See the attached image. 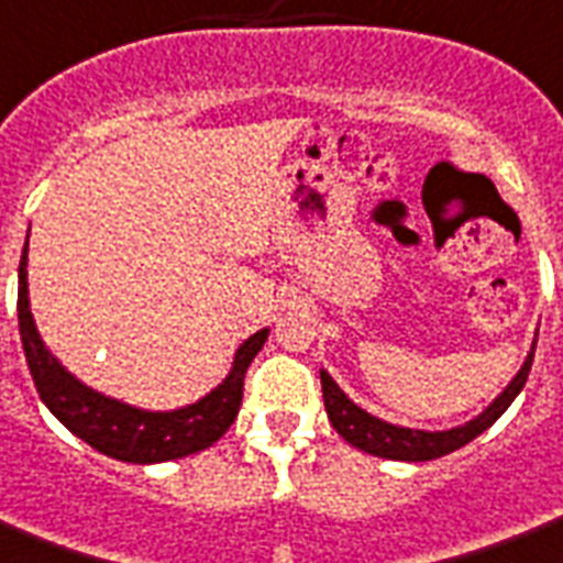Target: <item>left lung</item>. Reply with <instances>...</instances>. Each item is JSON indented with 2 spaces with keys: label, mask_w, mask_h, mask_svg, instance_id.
<instances>
[{
  "label": "left lung",
  "mask_w": 563,
  "mask_h": 563,
  "mask_svg": "<svg viewBox=\"0 0 563 563\" xmlns=\"http://www.w3.org/2000/svg\"><path fill=\"white\" fill-rule=\"evenodd\" d=\"M534 349H538V339L531 342V351L522 368L517 372V377L510 380L505 389H501L499 398H493V405L478 413L472 422L457 424V428H449V431H416V428H401V424L384 422L377 416L366 413L363 407H357L351 401L333 377L321 368V393H324V410H328L330 424L336 428V434L351 443L354 449L366 454H375V457H389V461H434V457H443V454L461 449V445L472 443L475 437L484 434L496 419H499L505 410L510 407V401L520 396V389L529 380L531 360H534Z\"/></svg>",
  "instance_id": "obj_1"
}]
</instances>
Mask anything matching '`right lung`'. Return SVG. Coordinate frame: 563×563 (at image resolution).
I'll return each instance as SVG.
<instances>
[{"label": "right lung", "instance_id": "1", "mask_svg": "<svg viewBox=\"0 0 563 563\" xmlns=\"http://www.w3.org/2000/svg\"><path fill=\"white\" fill-rule=\"evenodd\" d=\"M29 239H25L23 260H20V291H16V319H20V339H23L25 363L32 380L41 393V401L58 422L114 461L126 463H162L177 461L186 454L203 452L218 443L233 424L242 407L244 372L251 360L263 351L268 330H256L244 339L233 357L230 375L214 386L209 396L179 410H141L126 401L109 398L85 386L53 357V351L43 345L37 324L29 307Z\"/></svg>", "mask_w": 563, "mask_h": 563}]
</instances>
